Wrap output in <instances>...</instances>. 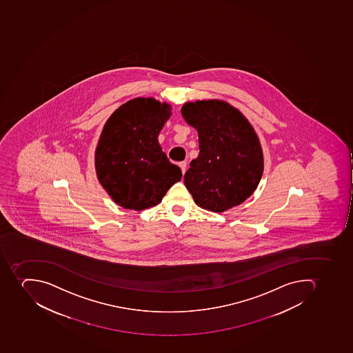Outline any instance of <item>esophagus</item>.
<instances>
[{
	"label": "esophagus",
	"mask_w": 353,
	"mask_h": 353,
	"mask_svg": "<svg viewBox=\"0 0 353 353\" xmlns=\"http://www.w3.org/2000/svg\"><path fill=\"white\" fill-rule=\"evenodd\" d=\"M179 167L181 168V171H182V173H185V171H186V162L185 161H182V162H180V163H179Z\"/></svg>",
	"instance_id": "esophagus-1"
}]
</instances>
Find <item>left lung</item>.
<instances>
[{
  "label": "left lung",
  "mask_w": 353,
  "mask_h": 353,
  "mask_svg": "<svg viewBox=\"0 0 353 353\" xmlns=\"http://www.w3.org/2000/svg\"><path fill=\"white\" fill-rule=\"evenodd\" d=\"M196 129L200 153L184 184L200 208L224 212L253 194L264 171L259 137L248 119L222 100H197L181 109Z\"/></svg>",
  "instance_id": "8db88e82"
}]
</instances>
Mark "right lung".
<instances>
[{"instance_id": "obj_1", "label": "right lung", "mask_w": 353, "mask_h": 353, "mask_svg": "<svg viewBox=\"0 0 353 353\" xmlns=\"http://www.w3.org/2000/svg\"><path fill=\"white\" fill-rule=\"evenodd\" d=\"M170 110L153 98H134L120 105L103 127L94 153L98 180L123 208L157 205L182 178L158 142Z\"/></svg>"}]
</instances>
